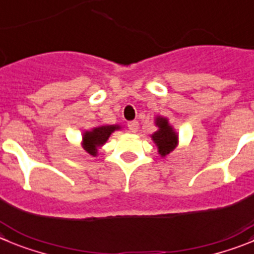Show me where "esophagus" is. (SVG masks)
Instances as JSON below:
<instances>
[{
  "label": "esophagus",
  "instance_id": "1",
  "mask_svg": "<svg viewBox=\"0 0 254 254\" xmlns=\"http://www.w3.org/2000/svg\"><path fill=\"white\" fill-rule=\"evenodd\" d=\"M127 127H129V130L131 132L138 131V127H139L138 120H131V122H127Z\"/></svg>",
  "mask_w": 254,
  "mask_h": 254
}]
</instances>
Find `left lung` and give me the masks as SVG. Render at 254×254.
Listing matches in <instances>:
<instances>
[{
    "label": "left lung",
    "instance_id": "obj_1",
    "mask_svg": "<svg viewBox=\"0 0 254 254\" xmlns=\"http://www.w3.org/2000/svg\"><path fill=\"white\" fill-rule=\"evenodd\" d=\"M156 125H158L159 130H156L151 135V138H153L154 143L158 145L160 155L165 156L170 151L174 150V148L177 146L178 135L175 134L173 127L168 124V120L164 119V118H158Z\"/></svg>",
    "mask_w": 254,
    "mask_h": 254
}]
</instances>
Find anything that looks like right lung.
<instances>
[{
	"instance_id": "obj_1",
	"label": "right lung",
	"mask_w": 254,
	"mask_h": 254,
	"mask_svg": "<svg viewBox=\"0 0 254 254\" xmlns=\"http://www.w3.org/2000/svg\"><path fill=\"white\" fill-rule=\"evenodd\" d=\"M119 129L118 125H105V127H98L92 129L91 131H86L84 135V146L85 150L90 154V155L95 156L98 153V148L105 144L108 140L111 132L114 130Z\"/></svg>"
}]
</instances>
